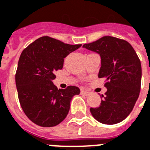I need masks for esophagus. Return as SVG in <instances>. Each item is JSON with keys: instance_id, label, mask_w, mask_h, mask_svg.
<instances>
[{"instance_id": "esophagus-1", "label": "esophagus", "mask_w": 150, "mask_h": 150, "mask_svg": "<svg viewBox=\"0 0 150 150\" xmlns=\"http://www.w3.org/2000/svg\"><path fill=\"white\" fill-rule=\"evenodd\" d=\"M81 93L83 95V96H88V95H90V92L88 91H87V90H85V89H81Z\"/></svg>"}]
</instances>
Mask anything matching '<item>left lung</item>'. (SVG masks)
<instances>
[{"label":"left lung","instance_id":"1","mask_svg":"<svg viewBox=\"0 0 150 150\" xmlns=\"http://www.w3.org/2000/svg\"><path fill=\"white\" fill-rule=\"evenodd\" d=\"M101 57L98 77H105V96L100 95V105L91 108V115L98 122L115 125L132 112L141 88L142 67L136 52L125 40L105 36L83 45Z\"/></svg>","mask_w":150,"mask_h":150}]
</instances>
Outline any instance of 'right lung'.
Returning a JSON list of instances; mask_svg holds the SVG:
<instances>
[{
	"instance_id": "obj_1",
	"label": "right lung",
	"mask_w": 150,
	"mask_h": 150,
	"mask_svg": "<svg viewBox=\"0 0 150 150\" xmlns=\"http://www.w3.org/2000/svg\"><path fill=\"white\" fill-rule=\"evenodd\" d=\"M81 45H68L49 37L38 38L21 54L16 74L18 100L29 119L41 127H54L67 117L70 102L81 91L76 86L58 89L52 81L64 59Z\"/></svg>"
}]
</instances>
